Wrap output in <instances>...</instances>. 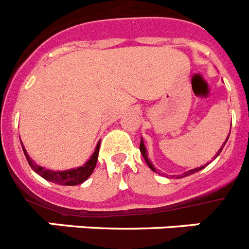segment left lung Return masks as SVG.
<instances>
[{
  "label": "left lung",
  "instance_id": "left-lung-1",
  "mask_svg": "<svg viewBox=\"0 0 249 249\" xmlns=\"http://www.w3.org/2000/svg\"><path fill=\"white\" fill-rule=\"evenodd\" d=\"M229 134H231V133H229ZM228 138H229V135H228ZM228 138H227V140H228ZM227 140H226V142H224L223 146L226 145ZM223 146H222V148H220V150L218 151V154H217V155H219V154H220V151H222V149H223ZM140 153H142V158H144V159H145V161H146V164H148L149 168H150V169L153 170V172H157V170H155V168H154V165H153V164L150 163V160H149V159H148V155H146V149H145V146H144V142H142H142H140ZM203 168H204V165L200 166V168H196V169L189 170V172L184 173V174H183V176L187 177V176H190V174H194V173L199 172V170H200V169H203ZM179 177H180V176H179Z\"/></svg>",
  "mask_w": 249,
  "mask_h": 249
}]
</instances>
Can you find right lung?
Instances as JSON below:
<instances>
[{
    "label": "right lung",
    "mask_w": 249,
    "mask_h": 249,
    "mask_svg": "<svg viewBox=\"0 0 249 249\" xmlns=\"http://www.w3.org/2000/svg\"><path fill=\"white\" fill-rule=\"evenodd\" d=\"M99 148H100V142L96 145V149H95L94 154L91 155V158L89 159V161L86 164H84V166H79L76 169H70V170H65V172H53V170H46L44 169L42 166H38L34 163V161L30 159V157L26 153L25 148L22 146V150L25 153V157L29 161L30 166L35 172L37 173L38 176H41L46 180L53 181V183H56V184H61V185H77L81 184L89 177L91 176V173L94 172L95 166H96V161H98V155H99Z\"/></svg>",
    "instance_id": "1"
}]
</instances>
